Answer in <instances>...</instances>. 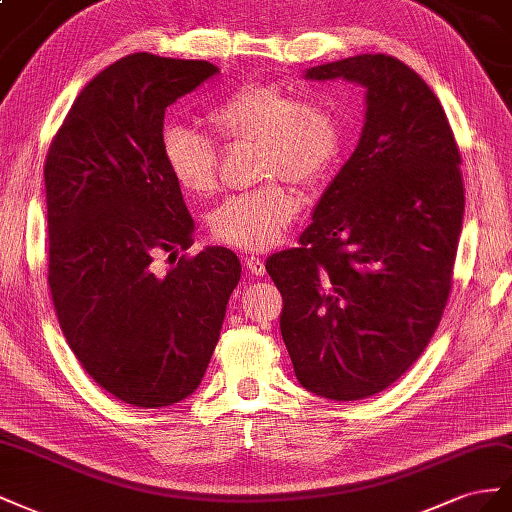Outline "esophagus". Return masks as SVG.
Returning <instances> with one entry per match:
<instances>
[{
  "label": "esophagus",
  "instance_id": "obj_1",
  "mask_svg": "<svg viewBox=\"0 0 512 512\" xmlns=\"http://www.w3.org/2000/svg\"><path fill=\"white\" fill-rule=\"evenodd\" d=\"M244 264H246V270L251 272V274H255V276H264L266 274V261L261 259L259 255H248L244 259Z\"/></svg>",
  "mask_w": 512,
  "mask_h": 512
}]
</instances>
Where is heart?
<instances>
[{
  "instance_id": "heart-1",
  "label": "heart",
  "mask_w": 512,
  "mask_h": 512,
  "mask_svg": "<svg viewBox=\"0 0 512 512\" xmlns=\"http://www.w3.org/2000/svg\"><path fill=\"white\" fill-rule=\"evenodd\" d=\"M225 141H257V180L268 184L225 199L210 214L212 236L229 246L261 251L279 244L302 208L289 180L317 184L337 165L343 120L326 96H300L274 81L236 87L208 111ZM163 158L186 193L208 197L218 188V145L186 124L163 130Z\"/></svg>"
}]
</instances>
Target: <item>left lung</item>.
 <instances>
[{"label": "left lung", "mask_w": 512, "mask_h": 512, "mask_svg": "<svg viewBox=\"0 0 512 512\" xmlns=\"http://www.w3.org/2000/svg\"><path fill=\"white\" fill-rule=\"evenodd\" d=\"M304 77L367 87V122L298 246L266 270L298 382L358 401L397 382L440 326L465 208L461 154L440 100L397 57L364 53Z\"/></svg>", "instance_id": "1"}]
</instances>
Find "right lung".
Returning a JSON list of instances; mask_svg holds the SVG:
<instances>
[{"instance_id":"add662e5","label":"right lung","mask_w":512,"mask_h":512,"mask_svg":"<svg viewBox=\"0 0 512 512\" xmlns=\"http://www.w3.org/2000/svg\"><path fill=\"white\" fill-rule=\"evenodd\" d=\"M206 60L133 53L87 83L45 163L49 287L81 367L115 399L165 407L193 394L221 334L240 259L193 246V218L163 158L175 100L212 79Z\"/></svg>"}]
</instances>
